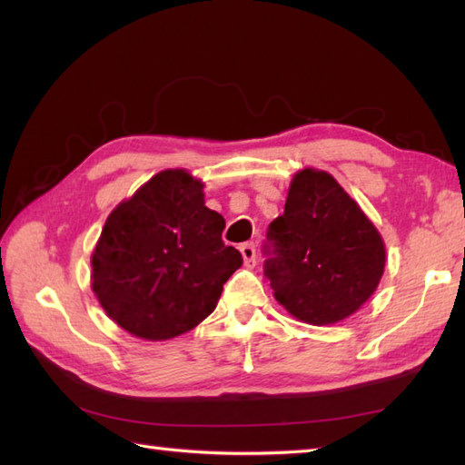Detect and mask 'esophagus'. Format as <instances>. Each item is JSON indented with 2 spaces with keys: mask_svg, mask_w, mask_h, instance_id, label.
Listing matches in <instances>:
<instances>
[{
  "mask_svg": "<svg viewBox=\"0 0 465 465\" xmlns=\"http://www.w3.org/2000/svg\"><path fill=\"white\" fill-rule=\"evenodd\" d=\"M240 252H242V258L245 262V266H253V263H256V245H253L252 242L242 243Z\"/></svg>",
  "mask_w": 465,
  "mask_h": 465,
  "instance_id": "34e87169",
  "label": "esophagus"
}]
</instances>
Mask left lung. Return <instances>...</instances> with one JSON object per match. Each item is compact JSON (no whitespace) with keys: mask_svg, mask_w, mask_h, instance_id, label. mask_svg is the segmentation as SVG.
Here are the masks:
<instances>
[{"mask_svg":"<svg viewBox=\"0 0 465 465\" xmlns=\"http://www.w3.org/2000/svg\"><path fill=\"white\" fill-rule=\"evenodd\" d=\"M268 242L266 276L274 298L314 326L357 312L385 272V242L375 223L331 173L312 167L292 177Z\"/></svg>","mask_w":465,"mask_h":465,"instance_id":"8db88e82","label":"left lung"}]
</instances>
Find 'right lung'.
I'll use <instances>...</instances> for the list:
<instances>
[{
    "label": "right lung",
    "mask_w": 465,
    "mask_h": 465,
    "mask_svg": "<svg viewBox=\"0 0 465 465\" xmlns=\"http://www.w3.org/2000/svg\"><path fill=\"white\" fill-rule=\"evenodd\" d=\"M203 187L185 169H165L106 217L90 286L106 316L136 339L169 341L195 329L242 266Z\"/></svg>",
    "instance_id": "1"
}]
</instances>
